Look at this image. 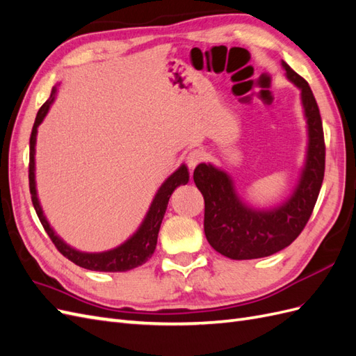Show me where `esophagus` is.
Masks as SVG:
<instances>
[{
	"mask_svg": "<svg viewBox=\"0 0 356 356\" xmlns=\"http://www.w3.org/2000/svg\"><path fill=\"white\" fill-rule=\"evenodd\" d=\"M203 159H204V153L202 152V149H199V148L191 149V152L186 156L187 166H188L190 169H195Z\"/></svg>",
	"mask_w": 356,
	"mask_h": 356,
	"instance_id": "1",
	"label": "esophagus"
}]
</instances>
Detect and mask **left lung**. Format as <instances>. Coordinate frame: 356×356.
<instances>
[{"instance_id": "obj_1", "label": "left lung", "mask_w": 356, "mask_h": 356, "mask_svg": "<svg viewBox=\"0 0 356 356\" xmlns=\"http://www.w3.org/2000/svg\"><path fill=\"white\" fill-rule=\"evenodd\" d=\"M286 79L300 89L307 124V149L297 186L270 209L246 204L232 177L211 163H200L193 179L204 199V234L215 251L232 260L268 257L293 243L307 224L325 170V143L319 108L305 79L282 60Z\"/></svg>"}]
</instances>
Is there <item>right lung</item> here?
I'll return each mask as SVG.
<instances>
[{
	"label": "right lung",
	"instance_id": "add662e5",
	"mask_svg": "<svg viewBox=\"0 0 356 356\" xmlns=\"http://www.w3.org/2000/svg\"><path fill=\"white\" fill-rule=\"evenodd\" d=\"M56 86L51 89L50 98L42 104L41 108L37 113L35 117V123L32 126V132H31V139H29V191H31V199L32 204H34L35 212L38 215V218L42 224V227L47 232L49 238L51 242L55 243L58 248V251L67 257L70 261L74 264H77L83 268H88V270H95V272H127L132 270V268L143 266L148 258H152L156 245H157V236L160 230V224L161 220L165 217V212L168 208V202L172 193L179 186H186L190 174L186 165H181L174 174H172L163 184L160 186L157 190L156 196L149 204V209L145 215L144 221L139 225V229L129 238L126 242L122 245H118L117 248H113L110 251H104V252H83L75 250V248L70 246L67 242H63L59 236L55 233L50 227V224L46 218L44 212H42V208L40 204L38 196H37V186H35V144H37V129L41 124V122L44 120V117L47 115L50 105L53 104L56 98Z\"/></svg>",
	"mask_w": 356,
	"mask_h": 356
}]
</instances>
